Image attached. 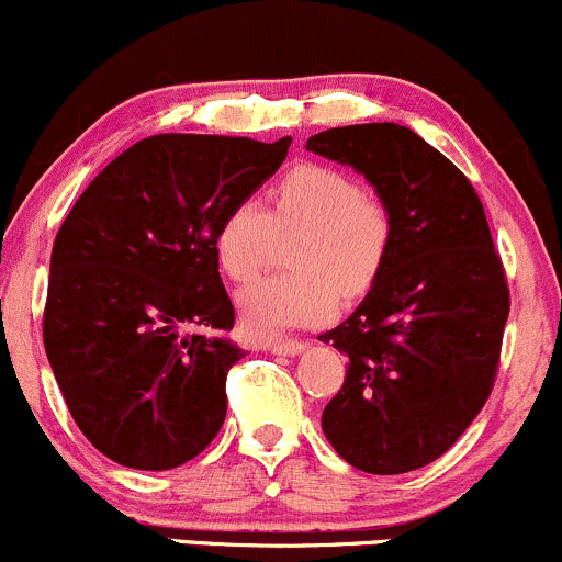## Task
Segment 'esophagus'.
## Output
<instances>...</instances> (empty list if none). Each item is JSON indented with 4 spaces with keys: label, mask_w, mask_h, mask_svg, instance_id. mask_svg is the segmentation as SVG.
Masks as SVG:
<instances>
[{
    "label": "esophagus",
    "mask_w": 562,
    "mask_h": 562,
    "mask_svg": "<svg viewBox=\"0 0 562 562\" xmlns=\"http://www.w3.org/2000/svg\"><path fill=\"white\" fill-rule=\"evenodd\" d=\"M306 347V341L301 339H280V341H271L269 350L277 352V356H301Z\"/></svg>",
    "instance_id": "34e87169"
}]
</instances>
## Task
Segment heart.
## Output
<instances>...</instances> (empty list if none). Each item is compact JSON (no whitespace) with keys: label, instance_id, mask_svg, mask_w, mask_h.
I'll return each instance as SVG.
<instances>
[{"label":"heart","instance_id":"obj_1","mask_svg":"<svg viewBox=\"0 0 562 562\" xmlns=\"http://www.w3.org/2000/svg\"><path fill=\"white\" fill-rule=\"evenodd\" d=\"M271 199V212L258 199L236 202L215 234L217 261L241 282L261 269L277 232L304 228L293 250L301 271L261 277L236 296L241 326L256 339L328 321L339 293L360 296L374 285L393 239L387 206L334 167H293Z\"/></svg>","mask_w":562,"mask_h":562}]
</instances>
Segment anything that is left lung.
<instances>
[{
  "instance_id": "1",
  "label": "left lung",
  "mask_w": 562,
  "mask_h": 562,
  "mask_svg": "<svg viewBox=\"0 0 562 562\" xmlns=\"http://www.w3.org/2000/svg\"><path fill=\"white\" fill-rule=\"evenodd\" d=\"M306 150L352 167L393 221L387 261L358 310L321 336L347 356L323 434L366 474L445 454L493 390L509 288L474 186L398 123L328 128Z\"/></svg>"
}]
</instances>
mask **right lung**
<instances>
[{"instance_id":"add662e5","label":"right lung","mask_w":562,"mask_h":562,"mask_svg":"<svg viewBox=\"0 0 562 562\" xmlns=\"http://www.w3.org/2000/svg\"><path fill=\"white\" fill-rule=\"evenodd\" d=\"M291 137L158 134L123 150L58 228L43 321L53 376L99 452L188 463L226 420L234 306L215 234L285 161Z\"/></svg>"}]
</instances>
